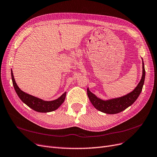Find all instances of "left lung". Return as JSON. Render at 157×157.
Wrapping results in <instances>:
<instances>
[{
	"label": "left lung",
	"mask_w": 157,
	"mask_h": 157,
	"mask_svg": "<svg viewBox=\"0 0 157 157\" xmlns=\"http://www.w3.org/2000/svg\"><path fill=\"white\" fill-rule=\"evenodd\" d=\"M145 75L146 71L142 59V76L139 84L136 86L133 91L121 97L104 100L98 98L95 94L89 90V88H87V96L93 105L98 111L107 114L118 113L132 105L139 97L144 83Z\"/></svg>",
	"instance_id": "obj_1"
}]
</instances>
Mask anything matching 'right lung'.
Segmentation results:
<instances>
[{
    "instance_id": "add662e5",
    "label": "right lung",
    "mask_w": 157,
    "mask_h": 157,
    "mask_svg": "<svg viewBox=\"0 0 157 157\" xmlns=\"http://www.w3.org/2000/svg\"><path fill=\"white\" fill-rule=\"evenodd\" d=\"M11 74L12 82H13V85L17 95L24 104H26L28 107L40 113L51 112L57 109L61 104L64 102L66 95V92L62 94L57 99L52 100V101H45V100L29 95V94L22 91L18 87L15 82L12 70H11Z\"/></svg>"
}]
</instances>
